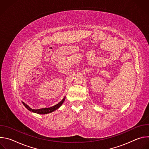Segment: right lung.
Segmentation results:
<instances>
[{"label":"right lung","mask_w":149,"mask_h":149,"mask_svg":"<svg viewBox=\"0 0 149 149\" xmlns=\"http://www.w3.org/2000/svg\"><path fill=\"white\" fill-rule=\"evenodd\" d=\"M65 100V97H64V98H63L58 104L52 106V107H49V108H45V109H37V110H35V109H31L29 106H28L27 104H26L24 102H22V104H24V105L25 106V107L28 110H29L30 111H32L33 113H37V114H48V113H51L54 111H55L56 110L58 109L62 105V104H63V102H64Z\"/></svg>","instance_id":"1"}]
</instances>
